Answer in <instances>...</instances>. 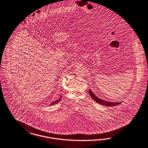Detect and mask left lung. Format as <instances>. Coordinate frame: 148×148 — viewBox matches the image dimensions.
<instances>
[{
	"mask_svg": "<svg viewBox=\"0 0 148 148\" xmlns=\"http://www.w3.org/2000/svg\"><path fill=\"white\" fill-rule=\"evenodd\" d=\"M89 93L90 95V97L93 98V99L96 101L97 103H99L101 105L105 106H108V107H113V106H116L117 105L120 104L121 102H109V101H106L105 100L99 98H98V97L96 96L93 92L92 91L90 90V89L89 90Z\"/></svg>",
	"mask_w": 148,
	"mask_h": 148,
	"instance_id": "8db88e82",
	"label": "left lung"
}]
</instances>
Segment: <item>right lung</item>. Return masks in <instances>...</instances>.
Returning a JSON list of instances; mask_svg holds the SVG:
<instances>
[{
    "mask_svg": "<svg viewBox=\"0 0 148 148\" xmlns=\"http://www.w3.org/2000/svg\"><path fill=\"white\" fill-rule=\"evenodd\" d=\"M61 96L60 97V98L58 99V100H56V101H53L51 103V104H50V105H53V104H56V103H59L60 101H61Z\"/></svg>",
    "mask_w": 148,
    "mask_h": 148,
    "instance_id": "right-lung-1",
    "label": "right lung"
}]
</instances>
